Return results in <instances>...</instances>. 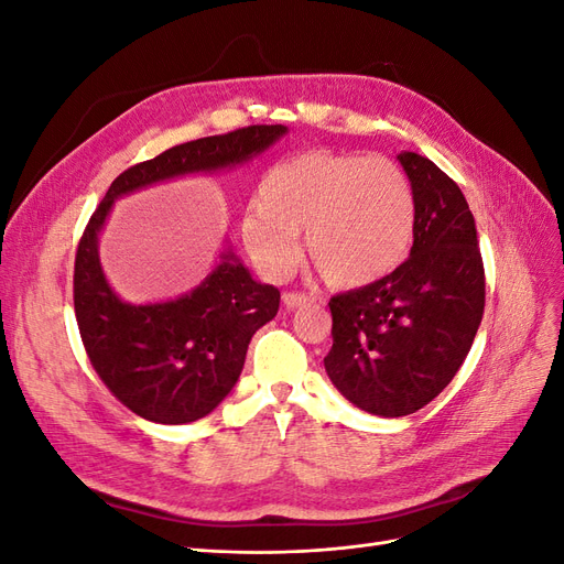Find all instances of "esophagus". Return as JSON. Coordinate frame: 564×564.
Listing matches in <instances>:
<instances>
[{
  "mask_svg": "<svg viewBox=\"0 0 564 564\" xmlns=\"http://www.w3.org/2000/svg\"><path fill=\"white\" fill-rule=\"evenodd\" d=\"M282 301H284V305H286L289 311H296V308H303V305H308V303H311V296L299 294V292H286V294L282 296Z\"/></svg>",
  "mask_w": 564,
  "mask_h": 564,
  "instance_id": "esophagus-1",
  "label": "esophagus"
}]
</instances>
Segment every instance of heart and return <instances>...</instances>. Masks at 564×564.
<instances>
[{
	"instance_id": "1",
	"label": "heart",
	"mask_w": 564,
	"mask_h": 564,
	"mask_svg": "<svg viewBox=\"0 0 564 564\" xmlns=\"http://www.w3.org/2000/svg\"><path fill=\"white\" fill-rule=\"evenodd\" d=\"M416 230V195L388 158L311 150L263 178L259 207L240 224V240L268 280H284L299 259L336 289H365L406 259Z\"/></svg>"
}]
</instances>
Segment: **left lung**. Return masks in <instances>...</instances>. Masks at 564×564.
<instances>
[{"mask_svg": "<svg viewBox=\"0 0 564 564\" xmlns=\"http://www.w3.org/2000/svg\"><path fill=\"white\" fill-rule=\"evenodd\" d=\"M416 195L409 259L388 278L329 301L324 369L362 412H419L456 377L485 313V268L460 187L416 152L398 155Z\"/></svg>", "mask_w": 564, "mask_h": 564, "instance_id": "left-lung-1", "label": "left lung"}]
</instances>
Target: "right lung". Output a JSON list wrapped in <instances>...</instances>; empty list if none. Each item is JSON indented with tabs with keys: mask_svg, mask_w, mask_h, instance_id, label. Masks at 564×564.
<instances>
[{
	"mask_svg": "<svg viewBox=\"0 0 564 564\" xmlns=\"http://www.w3.org/2000/svg\"><path fill=\"white\" fill-rule=\"evenodd\" d=\"M286 131L256 124L169 148L119 174L94 212L75 259V315L100 381L133 414L166 425L212 414L240 379L251 336L278 315L280 292L253 280L226 247L187 294L158 303L119 299L98 256L112 204L155 183L245 166Z\"/></svg>",
	"mask_w": 564,
	"mask_h": 564,
	"instance_id": "add662e5",
	"label": "right lung"
}]
</instances>
